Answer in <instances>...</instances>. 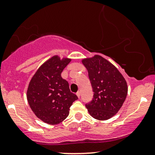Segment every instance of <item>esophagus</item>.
I'll list each match as a JSON object with an SVG mask.
<instances>
[{
  "label": "esophagus",
  "instance_id": "esophagus-1",
  "mask_svg": "<svg viewBox=\"0 0 155 155\" xmlns=\"http://www.w3.org/2000/svg\"><path fill=\"white\" fill-rule=\"evenodd\" d=\"M80 94H81V93H80V91H78V92L76 93V94H77V96H78V98H80Z\"/></svg>",
  "mask_w": 155,
  "mask_h": 155
}]
</instances>
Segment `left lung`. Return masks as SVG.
<instances>
[{"mask_svg": "<svg viewBox=\"0 0 155 155\" xmlns=\"http://www.w3.org/2000/svg\"><path fill=\"white\" fill-rule=\"evenodd\" d=\"M94 95L85 105L95 119L108 120L118 113L128 94L126 80L115 65L99 55L82 59Z\"/></svg>", "mask_w": 155, "mask_h": 155, "instance_id": "left-lung-1", "label": "left lung"}]
</instances>
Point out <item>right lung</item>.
I'll list each match as a JSON object with an SVG mask.
<instances>
[{
  "label": "right lung",
  "instance_id": "1",
  "mask_svg": "<svg viewBox=\"0 0 155 155\" xmlns=\"http://www.w3.org/2000/svg\"><path fill=\"white\" fill-rule=\"evenodd\" d=\"M71 58L55 55L46 61L29 81L27 99L35 116L46 124H60L68 117L70 107L78 97L71 92L61 73Z\"/></svg>",
  "mask_w": 155,
  "mask_h": 155
}]
</instances>
